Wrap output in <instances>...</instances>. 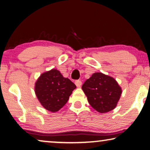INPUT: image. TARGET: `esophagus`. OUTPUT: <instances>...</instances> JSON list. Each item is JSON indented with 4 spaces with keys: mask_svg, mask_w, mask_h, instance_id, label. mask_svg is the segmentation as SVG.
Returning <instances> with one entry per match:
<instances>
[{
    "mask_svg": "<svg viewBox=\"0 0 150 150\" xmlns=\"http://www.w3.org/2000/svg\"><path fill=\"white\" fill-rule=\"evenodd\" d=\"M75 83L77 87H80L81 85H82V81H81V80H77V81H75Z\"/></svg>",
    "mask_w": 150,
    "mask_h": 150,
    "instance_id": "obj_1",
    "label": "esophagus"
}]
</instances>
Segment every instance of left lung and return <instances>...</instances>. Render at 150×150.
I'll return each instance as SVG.
<instances>
[{"label": "left lung", "mask_w": 150, "mask_h": 150, "mask_svg": "<svg viewBox=\"0 0 150 150\" xmlns=\"http://www.w3.org/2000/svg\"><path fill=\"white\" fill-rule=\"evenodd\" d=\"M82 89L91 106L100 113L113 110L122 93L115 79L102 73H93L83 85Z\"/></svg>", "instance_id": "left-lung-1"}]
</instances>
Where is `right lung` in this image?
<instances>
[{"label": "right lung", "instance_id": "obj_1", "mask_svg": "<svg viewBox=\"0 0 150 150\" xmlns=\"http://www.w3.org/2000/svg\"><path fill=\"white\" fill-rule=\"evenodd\" d=\"M76 85L57 69L42 73L35 83V93L46 110L57 112L69 100Z\"/></svg>", "mask_w": 150, "mask_h": 150}]
</instances>
